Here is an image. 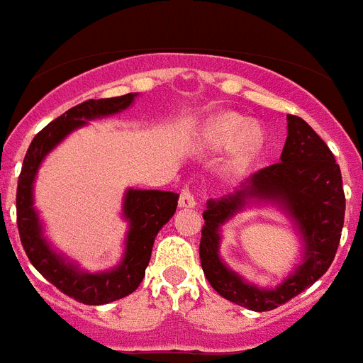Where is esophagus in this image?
Wrapping results in <instances>:
<instances>
[{"instance_id":"obj_1","label":"esophagus","mask_w":363,"mask_h":363,"mask_svg":"<svg viewBox=\"0 0 363 363\" xmlns=\"http://www.w3.org/2000/svg\"><path fill=\"white\" fill-rule=\"evenodd\" d=\"M197 205L196 197H194V194H191L190 188H184V190L181 191V196H179V206L181 208H194V206Z\"/></svg>"}]
</instances>
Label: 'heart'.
Segmentation results:
<instances>
[{
	"mask_svg": "<svg viewBox=\"0 0 363 363\" xmlns=\"http://www.w3.org/2000/svg\"><path fill=\"white\" fill-rule=\"evenodd\" d=\"M203 145L212 153H228L238 147L240 157L249 158L260 145V135L257 129H251L247 120L227 114L206 127Z\"/></svg>",
	"mask_w": 363,
	"mask_h": 363,
	"instance_id": "obj_1",
	"label": "heart"
}]
</instances>
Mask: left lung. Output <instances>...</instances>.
I'll list each match as a JSON object with an SVG mask.
<instances>
[{"mask_svg": "<svg viewBox=\"0 0 363 363\" xmlns=\"http://www.w3.org/2000/svg\"><path fill=\"white\" fill-rule=\"evenodd\" d=\"M252 200H273L282 206L303 236V262L273 291L249 285L218 258V227ZM203 219L199 257L210 286L252 312L275 310L321 279L336 257L345 219L342 172L315 130L299 116L288 114V138L280 162L252 173L234 194L210 199Z\"/></svg>", "mask_w": 363, "mask_h": 363, "instance_id": "8db88e82", "label": "left lung"}]
</instances>
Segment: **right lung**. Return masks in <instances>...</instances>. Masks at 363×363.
<instances>
[{
    "label": "right lung",
    "instance_id": "1",
    "mask_svg": "<svg viewBox=\"0 0 363 363\" xmlns=\"http://www.w3.org/2000/svg\"><path fill=\"white\" fill-rule=\"evenodd\" d=\"M135 97L136 94H125L106 99H88L64 112L33 138L18 177L16 223L27 258L45 280L83 304L112 303L127 297L138 288L145 275L158 230L175 214L179 194L133 188L127 190L123 199V218L129 221V233L125 238L123 260L111 271L86 273L66 260L62 255L55 252L45 242L40 219L33 206V182L45 155L72 130L86 125L88 120L125 111L135 101Z\"/></svg>",
    "mask_w": 363,
    "mask_h": 363
}]
</instances>
